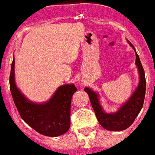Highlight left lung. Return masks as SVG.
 <instances>
[{
  "instance_id": "left-lung-1",
  "label": "left lung",
  "mask_w": 155,
  "mask_h": 155,
  "mask_svg": "<svg viewBox=\"0 0 155 155\" xmlns=\"http://www.w3.org/2000/svg\"><path fill=\"white\" fill-rule=\"evenodd\" d=\"M129 45L133 48L135 51L136 60L135 64L138 67L139 74V83L137 88L132 94L130 99L122 105L121 107L114 113H106L103 110L99 104V95L93 91L88 87H85L84 91L88 94L91 104L95 111V115L100 125L106 130L119 131L126 130L131 125L136 119L138 114L143 108V102L145 99L146 94V79L145 72L143 70V65L141 64L139 55L137 54L135 48L131 43L127 41Z\"/></svg>"
}]
</instances>
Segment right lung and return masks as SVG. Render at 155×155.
Segmentation results:
<instances>
[{
    "instance_id": "obj_1",
    "label": "right lung",
    "mask_w": 155,
    "mask_h": 155,
    "mask_svg": "<svg viewBox=\"0 0 155 155\" xmlns=\"http://www.w3.org/2000/svg\"><path fill=\"white\" fill-rule=\"evenodd\" d=\"M14 65L13 59L9 76L10 91L21 119L32 129L45 136L56 137L66 133L71 124V98L77 91L75 85H62L47 102L36 104L28 99L17 88Z\"/></svg>"
}]
</instances>
